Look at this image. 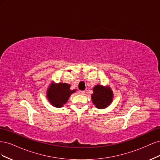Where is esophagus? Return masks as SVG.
Returning <instances> with one entry per match:
<instances>
[{"label": "esophagus", "mask_w": 160, "mask_h": 160, "mask_svg": "<svg viewBox=\"0 0 160 160\" xmlns=\"http://www.w3.org/2000/svg\"><path fill=\"white\" fill-rule=\"evenodd\" d=\"M78 93H79V94H80V95H85V91H79Z\"/></svg>", "instance_id": "esophagus-1"}]
</instances>
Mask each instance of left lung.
Returning <instances> with one entry per match:
<instances>
[{
  "instance_id": "1",
  "label": "left lung",
  "mask_w": 160,
  "mask_h": 160,
  "mask_svg": "<svg viewBox=\"0 0 160 160\" xmlns=\"http://www.w3.org/2000/svg\"><path fill=\"white\" fill-rule=\"evenodd\" d=\"M93 93L91 99L95 107L98 109H104L112 102L113 93L109 87L97 85L93 88Z\"/></svg>"
}]
</instances>
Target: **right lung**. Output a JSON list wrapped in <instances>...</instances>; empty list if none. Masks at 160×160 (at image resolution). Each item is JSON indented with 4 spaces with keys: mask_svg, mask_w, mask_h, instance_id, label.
<instances>
[{
    "mask_svg": "<svg viewBox=\"0 0 160 160\" xmlns=\"http://www.w3.org/2000/svg\"><path fill=\"white\" fill-rule=\"evenodd\" d=\"M71 85L67 83H51L47 91V98L52 105L61 108L67 103L70 95L75 93V89L71 90Z\"/></svg>",
    "mask_w": 160,
    "mask_h": 160,
    "instance_id": "right-lung-1",
    "label": "right lung"
}]
</instances>
